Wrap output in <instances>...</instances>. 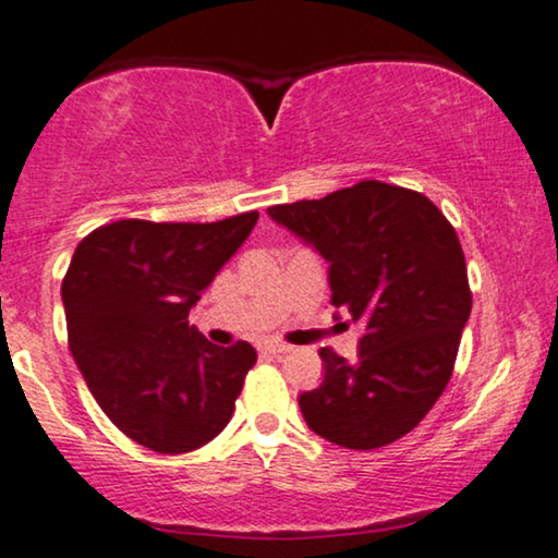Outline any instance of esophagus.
<instances>
[{
	"instance_id": "1",
	"label": "esophagus",
	"mask_w": 558,
	"mask_h": 558,
	"mask_svg": "<svg viewBox=\"0 0 558 558\" xmlns=\"http://www.w3.org/2000/svg\"><path fill=\"white\" fill-rule=\"evenodd\" d=\"M265 351L272 353V355H283V353L291 351V345L278 343V340H270V343H265Z\"/></svg>"
}]
</instances>
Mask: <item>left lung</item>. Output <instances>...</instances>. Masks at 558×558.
Here are the masks:
<instances>
[{
    "label": "left lung",
    "instance_id": "8db88e82",
    "mask_svg": "<svg viewBox=\"0 0 558 558\" xmlns=\"http://www.w3.org/2000/svg\"><path fill=\"white\" fill-rule=\"evenodd\" d=\"M267 215L330 262L335 308L366 325L355 364L319 351L325 379L301 392L304 421L348 449L392 445L424 421L452 377L473 306L458 233L424 194L381 181Z\"/></svg>",
    "mask_w": 558,
    "mask_h": 558
}]
</instances>
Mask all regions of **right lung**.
I'll use <instances>...</instances> for the list:
<instances>
[{
  "instance_id": "obj_1",
  "label": "right lung",
  "mask_w": 558,
  "mask_h": 558,
  "mask_svg": "<svg viewBox=\"0 0 558 558\" xmlns=\"http://www.w3.org/2000/svg\"><path fill=\"white\" fill-rule=\"evenodd\" d=\"M257 218L117 220L72 254L62 283L72 359L113 426L153 452H192L231 421L257 351L213 345L186 317Z\"/></svg>"
}]
</instances>
